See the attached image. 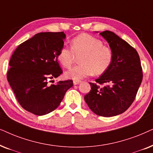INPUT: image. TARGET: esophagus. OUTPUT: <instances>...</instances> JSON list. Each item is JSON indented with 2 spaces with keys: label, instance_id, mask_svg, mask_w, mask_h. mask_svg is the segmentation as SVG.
<instances>
[{
  "label": "esophagus",
  "instance_id": "esophagus-1",
  "mask_svg": "<svg viewBox=\"0 0 153 153\" xmlns=\"http://www.w3.org/2000/svg\"><path fill=\"white\" fill-rule=\"evenodd\" d=\"M80 82H81V80H73V84H74L75 85L80 84Z\"/></svg>",
  "mask_w": 153,
  "mask_h": 153
}]
</instances>
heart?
I'll return each mask as SVG.
<instances>
[{
	"instance_id": "1",
	"label": "heart",
	"mask_w": 153,
	"mask_h": 153,
	"mask_svg": "<svg viewBox=\"0 0 153 153\" xmlns=\"http://www.w3.org/2000/svg\"><path fill=\"white\" fill-rule=\"evenodd\" d=\"M71 48H62L57 54L59 62L66 68H71L75 56H80V64L65 73L67 78L78 80L93 74L101 75L108 70L113 60L111 49L103 45L101 40L87 33L73 38Z\"/></svg>"
}]
</instances>
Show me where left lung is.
<instances>
[{
    "label": "left lung",
    "mask_w": 153,
    "mask_h": 153,
    "mask_svg": "<svg viewBox=\"0 0 153 153\" xmlns=\"http://www.w3.org/2000/svg\"><path fill=\"white\" fill-rule=\"evenodd\" d=\"M100 35L109 44L113 60L95 83L89 82L91 90L85 96V101L97 115L113 117L124 113L132 104L143 72L137 51L128 42L110 30Z\"/></svg>",
    "instance_id": "obj_1"
}]
</instances>
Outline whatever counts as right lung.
I'll return each instance as SVG.
<instances>
[{
  "mask_svg": "<svg viewBox=\"0 0 153 153\" xmlns=\"http://www.w3.org/2000/svg\"><path fill=\"white\" fill-rule=\"evenodd\" d=\"M65 38L64 32L39 33L20 44L10 59L8 82L21 106L34 115L54 111L73 85L71 80L48 83L62 73L57 54Z\"/></svg>",
  "mask_w": 153,
  "mask_h": 153,
  "instance_id": "right-lung-1",
  "label": "right lung"
}]
</instances>
